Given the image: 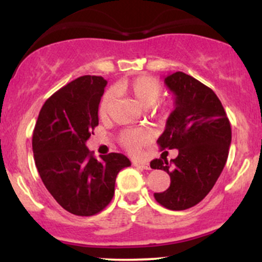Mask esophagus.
Here are the masks:
<instances>
[{"label":"esophagus","instance_id":"esophagus-1","mask_svg":"<svg viewBox=\"0 0 262 262\" xmlns=\"http://www.w3.org/2000/svg\"><path fill=\"white\" fill-rule=\"evenodd\" d=\"M133 165L135 167H140V169H144V170H150V164L149 162H145V161H133Z\"/></svg>","mask_w":262,"mask_h":262}]
</instances>
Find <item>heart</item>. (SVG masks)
I'll return each mask as SVG.
<instances>
[{
	"mask_svg": "<svg viewBox=\"0 0 262 262\" xmlns=\"http://www.w3.org/2000/svg\"><path fill=\"white\" fill-rule=\"evenodd\" d=\"M117 92L130 95L141 107L149 108L154 106L161 96V85L154 77L148 75H139L133 79L122 81L116 87ZM113 104V93L106 92L102 96L100 104H98V116L101 119H104L110 114ZM164 111L170 108V104H164ZM151 134L145 128L125 129L119 134V141L128 151L135 152L141 146L149 143Z\"/></svg>",
	"mask_w": 262,
	"mask_h": 262,
	"instance_id": "1",
	"label": "heart"
}]
</instances>
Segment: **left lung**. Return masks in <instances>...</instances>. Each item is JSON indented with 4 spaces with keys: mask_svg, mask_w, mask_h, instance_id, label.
<instances>
[{
    "mask_svg": "<svg viewBox=\"0 0 262 262\" xmlns=\"http://www.w3.org/2000/svg\"><path fill=\"white\" fill-rule=\"evenodd\" d=\"M164 82L175 96L164 133L158 139L161 149H177L176 159H155L151 169L170 175V187L154 193L161 206L183 210L200 203L221 176L231 143V128L222 102L202 82L177 71Z\"/></svg>",
    "mask_w": 262,
    "mask_h": 262,
    "instance_id": "obj_1",
    "label": "left lung"
}]
</instances>
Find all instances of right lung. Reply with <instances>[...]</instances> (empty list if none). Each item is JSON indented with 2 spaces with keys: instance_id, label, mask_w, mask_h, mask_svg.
Returning a JSON list of instances; mask_svg holds the SVG:
<instances>
[{
  "instance_id": "1",
  "label": "right lung",
  "mask_w": 262,
  "mask_h": 262,
  "mask_svg": "<svg viewBox=\"0 0 262 262\" xmlns=\"http://www.w3.org/2000/svg\"><path fill=\"white\" fill-rule=\"evenodd\" d=\"M107 81L85 75L50 96L33 132V154L41 181L54 200L75 215L90 217L112 201L118 172L130 166L118 152L101 156L86 141L98 125V104Z\"/></svg>"
}]
</instances>
